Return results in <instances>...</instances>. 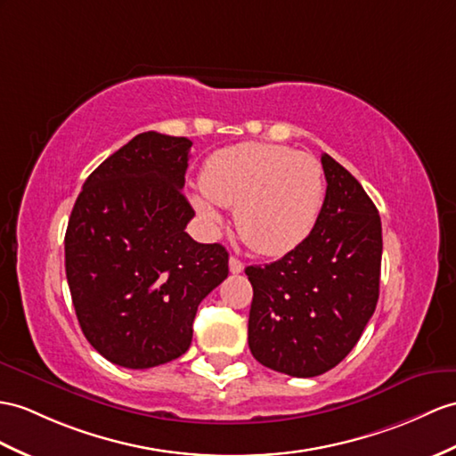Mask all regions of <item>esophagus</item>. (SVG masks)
I'll use <instances>...</instances> for the list:
<instances>
[{"label":"esophagus","mask_w":456,"mask_h":456,"mask_svg":"<svg viewBox=\"0 0 456 456\" xmlns=\"http://www.w3.org/2000/svg\"><path fill=\"white\" fill-rule=\"evenodd\" d=\"M228 265H230V273L232 274H240L243 271V263L240 259H236V257H230Z\"/></svg>","instance_id":"obj_1"}]
</instances>
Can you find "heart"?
<instances>
[{
  "label": "heart",
  "instance_id": "1",
  "mask_svg": "<svg viewBox=\"0 0 456 456\" xmlns=\"http://www.w3.org/2000/svg\"><path fill=\"white\" fill-rule=\"evenodd\" d=\"M203 193L191 203L208 226H220L218 207L236 208L240 238L255 253L279 257L315 226L325 201L321 162L282 144L240 142L205 160Z\"/></svg>",
  "mask_w": 456,
  "mask_h": 456
}]
</instances>
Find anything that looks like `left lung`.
Here are the masks:
<instances>
[{"label": "left lung", "instance_id": "obj_1", "mask_svg": "<svg viewBox=\"0 0 456 456\" xmlns=\"http://www.w3.org/2000/svg\"><path fill=\"white\" fill-rule=\"evenodd\" d=\"M327 193L315 226L282 259L248 266V342L265 368L315 377L356 346L379 297L381 218L360 182L321 154Z\"/></svg>", "mask_w": 456, "mask_h": 456}]
</instances>
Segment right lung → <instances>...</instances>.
Listing matches in <instances>:
<instances>
[{
  "label": "right lung",
  "instance_id": "add662e5",
  "mask_svg": "<svg viewBox=\"0 0 456 456\" xmlns=\"http://www.w3.org/2000/svg\"><path fill=\"white\" fill-rule=\"evenodd\" d=\"M191 141L139 133L86 177L65 232V273L93 348L121 368L180 358L199 304L228 276V251L185 232Z\"/></svg>",
  "mask_w": 456,
  "mask_h": 456
}]
</instances>
